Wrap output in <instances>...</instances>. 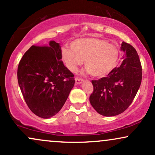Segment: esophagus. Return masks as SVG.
I'll list each match as a JSON object with an SVG mask.
<instances>
[{
    "label": "esophagus",
    "instance_id": "1",
    "mask_svg": "<svg viewBox=\"0 0 155 155\" xmlns=\"http://www.w3.org/2000/svg\"><path fill=\"white\" fill-rule=\"evenodd\" d=\"M83 82V80L81 79V78H75V84L76 85H80Z\"/></svg>",
    "mask_w": 155,
    "mask_h": 155
}]
</instances>
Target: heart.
Segmentation results:
<instances>
[{
	"label": "heart",
	"mask_w": 155,
	"mask_h": 155,
	"mask_svg": "<svg viewBox=\"0 0 155 155\" xmlns=\"http://www.w3.org/2000/svg\"><path fill=\"white\" fill-rule=\"evenodd\" d=\"M71 47L72 49L64 47L61 51V60L67 68L75 72L84 60L87 71L96 78L110 74L117 67L120 55L117 45L96 38L75 40Z\"/></svg>",
	"instance_id": "obj_1"
}]
</instances>
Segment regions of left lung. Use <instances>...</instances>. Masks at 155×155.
<instances>
[{
	"label": "left lung",
	"instance_id": "obj_1",
	"mask_svg": "<svg viewBox=\"0 0 155 155\" xmlns=\"http://www.w3.org/2000/svg\"><path fill=\"white\" fill-rule=\"evenodd\" d=\"M120 48L125 54L120 66L107 77L91 81L94 91L89 98L91 104L106 117L117 115L128 108L142 79V68L136 49L125 42L122 43Z\"/></svg>",
	"mask_w": 155,
	"mask_h": 155
}]
</instances>
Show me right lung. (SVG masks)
Wrapping results in <instances>:
<instances>
[{"instance_id":"add662e5","label":"right lung","mask_w":155,"mask_h":155,"mask_svg":"<svg viewBox=\"0 0 155 155\" xmlns=\"http://www.w3.org/2000/svg\"><path fill=\"white\" fill-rule=\"evenodd\" d=\"M61 46L54 41L32 45L20 60L17 79L25 102L38 117L48 119L61 110L74 85L64 65Z\"/></svg>"}]
</instances>
